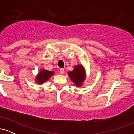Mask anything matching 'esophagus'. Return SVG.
I'll use <instances>...</instances> for the list:
<instances>
[{
    "instance_id": "obj_1",
    "label": "esophagus",
    "mask_w": 134,
    "mask_h": 134,
    "mask_svg": "<svg viewBox=\"0 0 134 134\" xmlns=\"http://www.w3.org/2000/svg\"><path fill=\"white\" fill-rule=\"evenodd\" d=\"M60 72L61 74H64V69L63 68H61L60 69Z\"/></svg>"
}]
</instances>
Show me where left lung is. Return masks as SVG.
I'll list each match as a JSON object with an SVG mask.
<instances>
[{"label": "left lung", "instance_id": "left-lung-1", "mask_svg": "<svg viewBox=\"0 0 134 134\" xmlns=\"http://www.w3.org/2000/svg\"><path fill=\"white\" fill-rule=\"evenodd\" d=\"M68 74L72 81L77 86H81L85 79V72L81 65H78L75 67L74 70L72 72H69Z\"/></svg>", "mask_w": 134, "mask_h": 134}]
</instances>
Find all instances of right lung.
<instances>
[{
    "mask_svg": "<svg viewBox=\"0 0 134 134\" xmlns=\"http://www.w3.org/2000/svg\"><path fill=\"white\" fill-rule=\"evenodd\" d=\"M54 74V72L52 71H48L46 70H41L39 74L36 77V82H38L39 84H42L44 81H47Z\"/></svg>",
    "mask_w": 134,
    "mask_h": 134,
    "instance_id": "1",
    "label": "right lung"
}]
</instances>
